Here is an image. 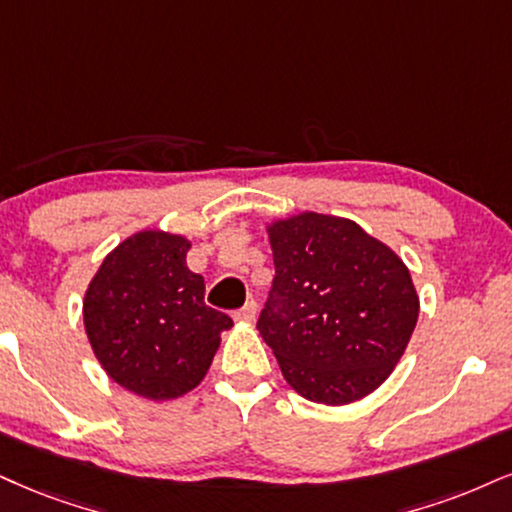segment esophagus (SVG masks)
Wrapping results in <instances>:
<instances>
[{
  "label": "esophagus",
  "instance_id": "esophagus-1",
  "mask_svg": "<svg viewBox=\"0 0 512 512\" xmlns=\"http://www.w3.org/2000/svg\"><path fill=\"white\" fill-rule=\"evenodd\" d=\"M256 313H258V304L251 299V301H246V304L235 313V320H239V323H251V320L256 318Z\"/></svg>",
  "mask_w": 512,
  "mask_h": 512
}]
</instances>
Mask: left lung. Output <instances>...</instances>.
I'll list each match as a JSON object with an SVG mask.
<instances>
[{"label": "left lung", "instance_id": "1", "mask_svg": "<svg viewBox=\"0 0 512 512\" xmlns=\"http://www.w3.org/2000/svg\"><path fill=\"white\" fill-rule=\"evenodd\" d=\"M275 277L256 327L282 375L327 406L387 380L418 323V294L389 246L353 220L301 213L268 227Z\"/></svg>", "mask_w": 512, "mask_h": 512}]
</instances>
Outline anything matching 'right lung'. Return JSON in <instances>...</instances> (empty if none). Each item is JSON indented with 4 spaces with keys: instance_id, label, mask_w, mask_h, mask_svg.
Masks as SVG:
<instances>
[{
    "instance_id": "right-lung-1",
    "label": "right lung",
    "mask_w": 512,
    "mask_h": 512,
    "mask_svg": "<svg viewBox=\"0 0 512 512\" xmlns=\"http://www.w3.org/2000/svg\"><path fill=\"white\" fill-rule=\"evenodd\" d=\"M189 242L166 232L125 239L90 282L85 330L113 382L151 401L178 399L204 380L230 330L206 306L204 277L187 268Z\"/></svg>"
}]
</instances>
